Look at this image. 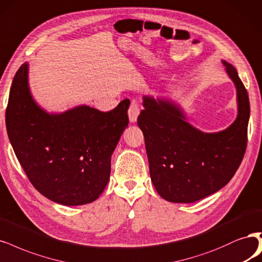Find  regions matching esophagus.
Masks as SVG:
<instances>
[{
	"instance_id": "obj_1",
	"label": "esophagus",
	"mask_w": 262,
	"mask_h": 262,
	"mask_svg": "<svg viewBox=\"0 0 262 262\" xmlns=\"http://www.w3.org/2000/svg\"><path fill=\"white\" fill-rule=\"evenodd\" d=\"M128 115H129L130 122L134 123L138 120V117L140 115V107H139V104L137 101L131 102V105H130L129 111H128Z\"/></svg>"
}]
</instances>
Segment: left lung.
<instances>
[{
  "instance_id": "left-lung-1",
  "label": "left lung",
  "mask_w": 262,
  "mask_h": 262,
  "mask_svg": "<svg viewBox=\"0 0 262 262\" xmlns=\"http://www.w3.org/2000/svg\"><path fill=\"white\" fill-rule=\"evenodd\" d=\"M222 65L236 90L237 116L227 129L203 132L167 97L143 96L138 125L145 139L150 180L171 203L189 204L218 192L235 174L247 145L249 98L233 65Z\"/></svg>"
}]
</instances>
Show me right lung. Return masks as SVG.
<instances>
[{"instance_id":"right-lung-1","label":"right lung","mask_w":262,"mask_h":262,"mask_svg":"<svg viewBox=\"0 0 262 262\" xmlns=\"http://www.w3.org/2000/svg\"><path fill=\"white\" fill-rule=\"evenodd\" d=\"M130 101L102 113L79 105L49 113L32 96L29 64L16 73L6 108L8 139L32 185L50 201L80 206L96 201L111 177V159L128 127Z\"/></svg>"}]
</instances>
